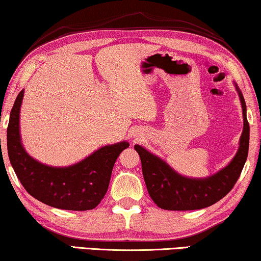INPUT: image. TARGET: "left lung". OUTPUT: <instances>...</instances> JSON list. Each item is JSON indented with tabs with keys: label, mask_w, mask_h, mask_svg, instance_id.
<instances>
[{
	"label": "left lung",
	"mask_w": 261,
	"mask_h": 261,
	"mask_svg": "<svg viewBox=\"0 0 261 261\" xmlns=\"http://www.w3.org/2000/svg\"><path fill=\"white\" fill-rule=\"evenodd\" d=\"M234 86L241 102L244 130L236 156L215 174L203 178L183 176L175 171L166 161L148 151L142 145H135V150L141 157L146 189L160 208L167 211H195L209 207L225 197L237 183L248 155L249 124L246 116L244 95L236 83Z\"/></svg>",
	"instance_id": "1"
}]
</instances>
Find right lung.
<instances>
[{
	"label": "right lung",
	"instance_id": "right-lung-1",
	"mask_svg": "<svg viewBox=\"0 0 261 261\" xmlns=\"http://www.w3.org/2000/svg\"><path fill=\"white\" fill-rule=\"evenodd\" d=\"M24 91L17 94L7 129V148L12 167L24 189L36 200L66 211H90L108 192L116 160L129 143L105 145L67 167L43 164L29 155L20 135V110Z\"/></svg>",
	"mask_w": 261,
	"mask_h": 261
}]
</instances>
